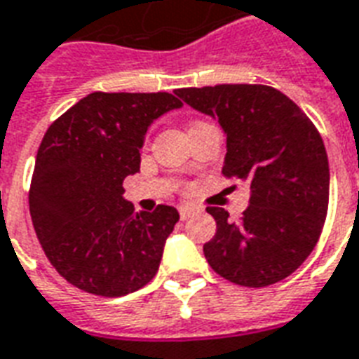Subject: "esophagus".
I'll list each match as a JSON object with an SVG mask.
<instances>
[{
    "mask_svg": "<svg viewBox=\"0 0 359 359\" xmlns=\"http://www.w3.org/2000/svg\"><path fill=\"white\" fill-rule=\"evenodd\" d=\"M177 210H180V217L182 219H187L191 214H195V208H191V206H180Z\"/></svg>",
    "mask_w": 359,
    "mask_h": 359,
    "instance_id": "esophagus-1",
    "label": "esophagus"
}]
</instances>
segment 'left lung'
Here are the masks:
<instances>
[{"instance_id": "1", "label": "left lung", "mask_w": 359, "mask_h": 359, "mask_svg": "<svg viewBox=\"0 0 359 359\" xmlns=\"http://www.w3.org/2000/svg\"><path fill=\"white\" fill-rule=\"evenodd\" d=\"M196 111L227 134L223 176L250 185L238 221L208 206L214 238L204 244L210 266L229 282L265 287L287 278L311 255L330 202V163L322 136L303 109L266 85L177 88Z\"/></svg>"}]
</instances>
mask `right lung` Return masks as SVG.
Instances as JSON below:
<instances>
[{"mask_svg":"<svg viewBox=\"0 0 359 359\" xmlns=\"http://www.w3.org/2000/svg\"><path fill=\"white\" fill-rule=\"evenodd\" d=\"M177 107L168 93H93L45 132L29 215L50 265L83 292L121 297L157 274L180 214L164 204L136 212L123 182L140 172L151 123Z\"/></svg>","mask_w":359,"mask_h":359,"instance_id":"1","label":"right lung"}]
</instances>
